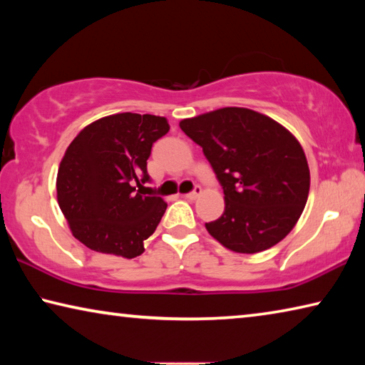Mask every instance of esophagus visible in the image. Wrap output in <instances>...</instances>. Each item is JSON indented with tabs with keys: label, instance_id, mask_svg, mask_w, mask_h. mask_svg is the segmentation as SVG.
Here are the masks:
<instances>
[{
	"label": "esophagus",
	"instance_id": "esophagus-1",
	"mask_svg": "<svg viewBox=\"0 0 365 365\" xmlns=\"http://www.w3.org/2000/svg\"><path fill=\"white\" fill-rule=\"evenodd\" d=\"M201 193H202V188H201V187H195V190L191 191V193L183 195V197H187V200L193 201V200H196V197H200V196H201Z\"/></svg>",
	"mask_w": 365,
	"mask_h": 365
}]
</instances>
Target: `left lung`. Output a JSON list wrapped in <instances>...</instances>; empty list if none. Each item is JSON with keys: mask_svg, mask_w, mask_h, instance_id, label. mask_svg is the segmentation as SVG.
I'll use <instances>...</instances> for the list:
<instances>
[{"mask_svg": "<svg viewBox=\"0 0 365 365\" xmlns=\"http://www.w3.org/2000/svg\"><path fill=\"white\" fill-rule=\"evenodd\" d=\"M224 188L225 209L209 235L240 255L272 248L304 211L311 174L294 135L269 115L222 108L180 120Z\"/></svg>", "mask_w": 365, "mask_h": 365, "instance_id": "8db88e82", "label": "left lung"}]
</instances>
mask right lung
<instances>
[{
  "mask_svg": "<svg viewBox=\"0 0 365 365\" xmlns=\"http://www.w3.org/2000/svg\"><path fill=\"white\" fill-rule=\"evenodd\" d=\"M169 132L165 117L120 113L78 132L59 164L58 202L86 248L133 259L145 251L165 212L163 197L145 196L153 143ZM139 190H136V187Z\"/></svg>",
  "mask_w": 365,
  "mask_h": 365,
  "instance_id": "add662e5",
  "label": "right lung"
}]
</instances>
